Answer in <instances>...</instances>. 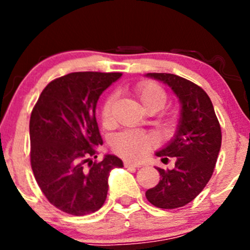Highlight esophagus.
I'll return each mask as SVG.
<instances>
[{
  "label": "esophagus",
  "instance_id": "34e87169",
  "mask_svg": "<svg viewBox=\"0 0 250 250\" xmlns=\"http://www.w3.org/2000/svg\"><path fill=\"white\" fill-rule=\"evenodd\" d=\"M125 167L127 168H139L141 167L140 165H137V163H133V162H129V161H125Z\"/></svg>",
  "mask_w": 250,
  "mask_h": 250
}]
</instances>
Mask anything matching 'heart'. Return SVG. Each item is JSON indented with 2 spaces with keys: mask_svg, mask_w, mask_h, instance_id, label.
Segmentation results:
<instances>
[{
  "mask_svg": "<svg viewBox=\"0 0 250 250\" xmlns=\"http://www.w3.org/2000/svg\"><path fill=\"white\" fill-rule=\"evenodd\" d=\"M137 95L146 110L158 111L167 103V94L160 84L155 82H141L137 87ZM115 97L111 95L102 106V120L105 125H109L112 121V107ZM155 138L151 134L138 130H125L116 135L111 143V147L121 157L129 161H138L143 158L153 145Z\"/></svg>",
  "mask_w": 250,
  "mask_h": 250,
  "instance_id": "b5f03b06",
  "label": "heart"
}]
</instances>
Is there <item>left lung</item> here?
Wrapping results in <instances>:
<instances>
[{
	"instance_id": "obj_1",
	"label": "left lung",
	"mask_w": 250,
	"mask_h": 250,
	"mask_svg": "<svg viewBox=\"0 0 250 250\" xmlns=\"http://www.w3.org/2000/svg\"><path fill=\"white\" fill-rule=\"evenodd\" d=\"M167 84L180 103V117L169 143L156 151L162 162L175 158L173 169L157 168L160 183L146 191L147 201L175 209L195 200L211 178L221 147V129L210 98L197 84L173 74H146Z\"/></svg>"
}]
</instances>
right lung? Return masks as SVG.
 <instances>
[{
	"label": "right lung",
	"instance_id": "add662e5",
	"mask_svg": "<svg viewBox=\"0 0 250 250\" xmlns=\"http://www.w3.org/2000/svg\"><path fill=\"white\" fill-rule=\"evenodd\" d=\"M120 72H72L48 83L30 117L31 168L47 200L76 216L88 215L104 204L109 175L123 162L105 155L100 162L95 146L102 145L95 118L98 100Z\"/></svg>",
	"mask_w": 250,
	"mask_h": 250
}]
</instances>
